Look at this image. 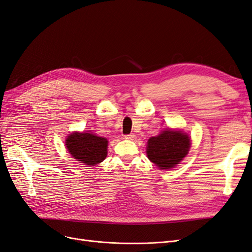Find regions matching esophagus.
<instances>
[{
	"label": "esophagus",
	"instance_id": "esophagus-1",
	"mask_svg": "<svg viewBox=\"0 0 252 252\" xmlns=\"http://www.w3.org/2000/svg\"><path fill=\"white\" fill-rule=\"evenodd\" d=\"M135 138H136V136H135L134 134H126V135H125V139H126V140L133 141V140H135Z\"/></svg>",
	"mask_w": 252,
	"mask_h": 252
}]
</instances>
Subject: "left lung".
I'll return each mask as SVG.
<instances>
[{
  "label": "left lung",
  "instance_id": "8db88e82",
  "mask_svg": "<svg viewBox=\"0 0 252 252\" xmlns=\"http://www.w3.org/2000/svg\"><path fill=\"white\" fill-rule=\"evenodd\" d=\"M190 148V138L181 130L166 129L147 142L146 154L159 169L168 170L180 164Z\"/></svg>",
  "mask_w": 252,
  "mask_h": 252
}]
</instances>
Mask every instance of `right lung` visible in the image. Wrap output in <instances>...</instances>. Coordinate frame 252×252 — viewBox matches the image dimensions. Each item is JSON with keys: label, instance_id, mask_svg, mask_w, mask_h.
I'll return each instance as SVG.
<instances>
[{"label": "right lung", "instance_id": "add662e5", "mask_svg": "<svg viewBox=\"0 0 252 252\" xmlns=\"http://www.w3.org/2000/svg\"><path fill=\"white\" fill-rule=\"evenodd\" d=\"M66 148L70 156L84 165L94 166L107 157V139L90 132H77L67 136Z\"/></svg>", "mask_w": 252, "mask_h": 252}]
</instances>
